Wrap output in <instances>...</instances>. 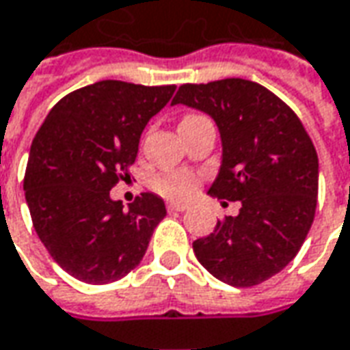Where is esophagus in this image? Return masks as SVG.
<instances>
[{
	"mask_svg": "<svg viewBox=\"0 0 350 350\" xmlns=\"http://www.w3.org/2000/svg\"><path fill=\"white\" fill-rule=\"evenodd\" d=\"M166 208L170 211V213H184L187 211V205H180V203H168Z\"/></svg>",
	"mask_w": 350,
	"mask_h": 350,
	"instance_id": "esophagus-1",
	"label": "esophagus"
}]
</instances>
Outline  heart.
I'll return each instance as SVG.
<instances>
[{"mask_svg":"<svg viewBox=\"0 0 350 350\" xmlns=\"http://www.w3.org/2000/svg\"><path fill=\"white\" fill-rule=\"evenodd\" d=\"M195 115H187L184 118H191ZM182 118V120H184ZM153 189L163 197L174 199V201H184L191 197L199 185V178L191 172H163L153 178Z\"/></svg>","mask_w":350,"mask_h":350,"instance_id":"b5f03b06","label":"heart"}]
</instances>
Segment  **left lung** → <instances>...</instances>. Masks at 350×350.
Here are the masks:
<instances>
[{
    "mask_svg": "<svg viewBox=\"0 0 350 350\" xmlns=\"http://www.w3.org/2000/svg\"><path fill=\"white\" fill-rule=\"evenodd\" d=\"M176 103L215 118L224 153L208 193L241 201L239 215L218 220L213 234L195 239V256L224 284H262L293 260L314 222V144L293 109L251 80L182 84Z\"/></svg>",
    "mask_w": 350,
    "mask_h": 350,
    "instance_id": "1",
    "label": "left lung"
}]
</instances>
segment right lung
I'll return each instance as SVG.
<instances>
[{
	"label": "right lung",
	"instance_id": "add662e5",
	"mask_svg": "<svg viewBox=\"0 0 350 350\" xmlns=\"http://www.w3.org/2000/svg\"><path fill=\"white\" fill-rule=\"evenodd\" d=\"M176 85L101 80L65 95L36 134L25 172L32 224L65 272L103 285L142 262L165 203L142 193L128 211L109 191L130 178L145 124Z\"/></svg>",
	"mask_w": 350,
	"mask_h": 350
}]
</instances>
